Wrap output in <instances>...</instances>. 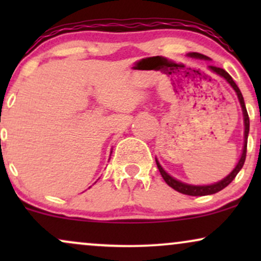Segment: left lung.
Wrapping results in <instances>:
<instances>
[{
	"mask_svg": "<svg viewBox=\"0 0 261 261\" xmlns=\"http://www.w3.org/2000/svg\"><path fill=\"white\" fill-rule=\"evenodd\" d=\"M189 56H191V58H196V59L208 60L207 56L202 55V54H199V53H190V54H189ZM208 68L211 71H214V72H216L217 74H220V76L223 77V79H226L227 82H228L229 85L232 86V88L234 89L236 93H237V95H238V99H239V101H241V106H242V109H243V115H244V125H245V130H244V147H243V153H242L241 160H239L238 164H237L236 168L232 170V173H230L229 175H227L226 178L223 179V180L218 181V182H216V184L203 185V187H195V185H188V184H184V182H180L179 180H175L174 178H172V176H170L169 174H167V173L164 172V169L162 168L161 164L158 163L157 160H155V163H157L158 170H160L162 178L164 179V181H166L170 188L174 189V190L179 191V193H181V194H185V195H190V196L211 195V194H216V193H218V191L222 190V189L226 188L227 185H229L230 182H232L233 179L236 178L237 174H238V173H239V170H241L242 167H243V164H244V162H245V157H247V142H248V134H249V116H248L247 108H245L243 95H242V93H241V91H239L238 86L236 85L234 81H233L232 77L229 76V73L226 72V71H224L223 68L216 67V66H208Z\"/></svg>",
	"mask_w": 261,
	"mask_h": 261,
	"instance_id": "obj_1",
	"label": "left lung"
}]
</instances>
